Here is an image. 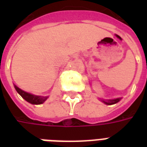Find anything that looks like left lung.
<instances>
[{
  "mask_svg": "<svg viewBox=\"0 0 147 147\" xmlns=\"http://www.w3.org/2000/svg\"><path fill=\"white\" fill-rule=\"evenodd\" d=\"M122 98H113V99H101L103 103H105V105H113V104H116L117 102H119L121 100Z\"/></svg>",
  "mask_w": 147,
  "mask_h": 147,
  "instance_id": "1",
  "label": "left lung"
}]
</instances>
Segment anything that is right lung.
I'll return each instance as SVG.
<instances>
[{"label":"right lung","mask_w":147,"mask_h":147,"mask_svg":"<svg viewBox=\"0 0 147 147\" xmlns=\"http://www.w3.org/2000/svg\"><path fill=\"white\" fill-rule=\"evenodd\" d=\"M14 87L16 90L17 91V93L20 95L24 99L26 100L27 102H29L32 105H41L43 102H45L47 98H49V96H38L32 94L30 93L26 92L23 90H21L20 88H19L17 86H16L14 84Z\"/></svg>","instance_id":"add662e5"}]
</instances>
